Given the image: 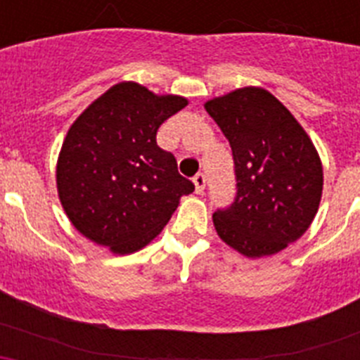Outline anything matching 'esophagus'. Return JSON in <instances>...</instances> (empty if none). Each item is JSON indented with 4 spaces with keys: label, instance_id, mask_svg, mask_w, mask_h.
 <instances>
[{
    "label": "esophagus",
    "instance_id": "obj_1",
    "mask_svg": "<svg viewBox=\"0 0 360 360\" xmlns=\"http://www.w3.org/2000/svg\"><path fill=\"white\" fill-rule=\"evenodd\" d=\"M193 184H195L196 195H202L203 189H205V174L198 173L195 178H193Z\"/></svg>",
    "mask_w": 360,
    "mask_h": 360
}]
</instances>
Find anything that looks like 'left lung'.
<instances>
[{"label": "left lung", "mask_w": 360, "mask_h": 360, "mask_svg": "<svg viewBox=\"0 0 360 360\" xmlns=\"http://www.w3.org/2000/svg\"><path fill=\"white\" fill-rule=\"evenodd\" d=\"M227 136L236 198L212 214L218 236L247 257L281 252L303 236L323 195V164L303 126L270 91L245 86L205 103Z\"/></svg>", "instance_id": "1"}]
</instances>
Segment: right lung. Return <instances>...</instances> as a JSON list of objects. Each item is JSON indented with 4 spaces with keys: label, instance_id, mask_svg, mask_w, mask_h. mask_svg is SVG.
<instances>
[{
    "label": "right lung",
    "instance_id": "add662e5",
    "mask_svg": "<svg viewBox=\"0 0 360 360\" xmlns=\"http://www.w3.org/2000/svg\"><path fill=\"white\" fill-rule=\"evenodd\" d=\"M186 106V97L124 81L70 126L57 158V195L82 236L124 256L160 234L180 198L195 191L157 144L162 122Z\"/></svg>",
    "mask_w": 360,
    "mask_h": 360
}]
</instances>
